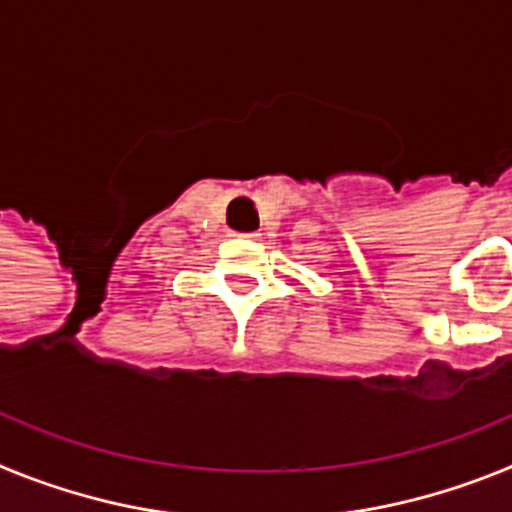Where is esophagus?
<instances>
[{
	"mask_svg": "<svg viewBox=\"0 0 512 512\" xmlns=\"http://www.w3.org/2000/svg\"><path fill=\"white\" fill-rule=\"evenodd\" d=\"M246 238H251V241H256V238H259V233H251V235H246Z\"/></svg>",
	"mask_w": 512,
	"mask_h": 512,
	"instance_id": "esophagus-1",
	"label": "esophagus"
}]
</instances>
